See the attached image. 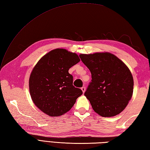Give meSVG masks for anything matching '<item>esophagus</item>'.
Masks as SVG:
<instances>
[{"mask_svg": "<svg viewBox=\"0 0 150 150\" xmlns=\"http://www.w3.org/2000/svg\"><path fill=\"white\" fill-rule=\"evenodd\" d=\"M81 90H82V92H83V93H84L85 91H86V87H85V86H82V87L81 88Z\"/></svg>", "mask_w": 150, "mask_h": 150, "instance_id": "1", "label": "esophagus"}]
</instances>
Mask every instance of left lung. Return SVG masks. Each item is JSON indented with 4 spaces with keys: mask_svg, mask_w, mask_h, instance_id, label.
I'll return each instance as SVG.
<instances>
[{
    "mask_svg": "<svg viewBox=\"0 0 150 150\" xmlns=\"http://www.w3.org/2000/svg\"><path fill=\"white\" fill-rule=\"evenodd\" d=\"M91 74L84 95L93 110L104 117L115 116L125 109L133 91V79L125 64L113 54H81Z\"/></svg>",
    "mask_w": 150,
    "mask_h": 150,
    "instance_id": "8db88e82",
    "label": "left lung"
}]
</instances>
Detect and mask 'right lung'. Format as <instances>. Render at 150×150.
Wrapping results in <instances>:
<instances>
[{
	"instance_id": "add662e5",
	"label": "right lung",
	"mask_w": 150,
	"mask_h": 150,
	"mask_svg": "<svg viewBox=\"0 0 150 150\" xmlns=\"http://www.w3.org/2000/svg\"><path fill=\"white\" fill-rule=\"evenodd\" d=\"M80 62L79 56L57 48L44 55L31 73L30 93L35 106L50 117L62 115L73 106L82 94L73 86L69 69Z\"/></svg>"
}]
</instances>
